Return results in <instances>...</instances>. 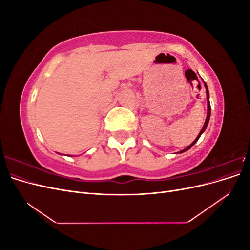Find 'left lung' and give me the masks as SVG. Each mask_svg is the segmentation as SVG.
<instances>
[{"instance_id": "1", "label": "left lung", "mask_w": 250, "mask_h": 250, "mask_svg": "<svg viewBox=\"0 0 250 250\" xmlns=\"http://www.w3.org/2000/svg\"><path fill=\"white\" fill-rule=\"evenodd\" d=\"M204 83V86H206V89H207V99H208V115H207V119H206V122H204V125H203V127H202V129L200 130V132H199V134L197 135V138H196L195 140H194V142L191 144L190 146L188 147H187L186 149H184V150H181V151H179V153H183V152H185V151H187V150H188L190 149L191 147H193L195 144H196V142H197L198 140H199V138L201 137V134L204 132V130L207 129V127H208V121H209V117H210V104H209V94H208V85H207V83L206 82H203Z\"/></svg>"}]
</instances>
